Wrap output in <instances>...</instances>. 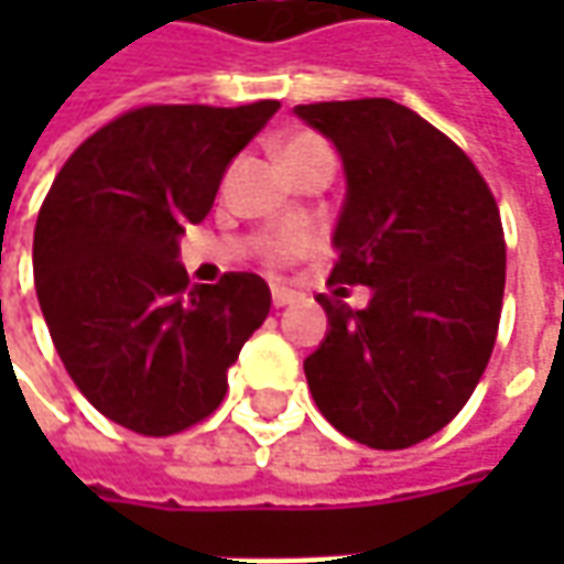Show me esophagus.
I'll list each match as a JSON object with an SVG mask.
<instances>
[{"mask_svg":"<svg viewBox=\"0 0 564 564\" xmlns=\"http://www.w3.org/2000/svg\"><path fill=\"white\" fill-rule=\"evenodd\" d=\"M292 297L294 294L289 292V289H279V285H275V289H272V307H285V304H292Z\"/></svg>","mask_w":564,"mask_h":564,"instance_id":"34e87169","label":"esophagus"}]
</instances>
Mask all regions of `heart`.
Instances as JSON below:
<instances>
[{"instance_id":"heart-1","label":"heart","mask_w":564,"mask_h":564,"mask_svg":"<svg viewBox=\"0 0 564 564\" xmlns=\"http://www.w3.org/2000/svg\"><path fill=\"white\" fill-rule=\"evenodd\" d=\"M304 156H333V153H329L326 141H319L314 134H294V138H289V141L279 147V160H282V163H294V160H304ZM301 250H307V241H304V238H297V235H282V238L272 245L270 257H275V260H289V257L301 253Z\"/></svg>"}]
</instances>
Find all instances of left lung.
I'll return each instance as SVG.
<instances>
[{
  "instance_id": "left-lung-1",
  "label": "left lung",
  "mask_w": 564,
  "mask_h": 564,
  "mask_svg": "<svg viewBox=\"0 0 564 564\" xmlns=\"http://www.w3.org/2000/svg\"><path fill=\"white\" fill-rule=\"evenodd\" d=\"M336 147L345 200L329 282L367 285L351 311L319 297L329 329L304 360L326 421L370 448L440 433L487 370L506 292V238L487 182L395 99L294 106Z\"/></svg>"
}]
</instances>
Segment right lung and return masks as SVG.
<instances>
[{
  "instance_id": "obj_1",
  "label": "right lung",
  "mask_w": 564,
  "mask_h": 564,
  "mask_svg": "<svg viewBox=\"0 0 564 564\" xmlns=\"http://www.w3.org/2000/svg\"><path fill=\"white\" fill-rule=\"evenodd\" d=\"M279 102L143 106L99 128L55 175L33 228V282L84 399L124 430L172 436L226 399L228 367L270 314V285H191L185 226Z\"/></svg>"
}]
</instances>
